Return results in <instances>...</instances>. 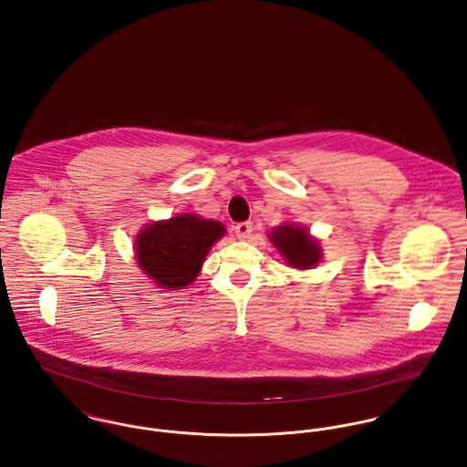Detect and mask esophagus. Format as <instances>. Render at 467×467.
Segmentation results:
<instances>
[{
	"label": "esophagus",
	"instance_id": "1",
	"mask_svg": "<svg viewBox=\"0 0 467 467\" xmlns=\"http://www.w3.org/2000/svg\"><path fill=\"white\" fill-rule=\"evenodd\" d=\"M234 233H236V238L238 240H247L251 236L252 223L251 222H242L234 227Z\"/></svg>",
	"mask_w": 467,
	"mask_h": 467
}]
</instances>
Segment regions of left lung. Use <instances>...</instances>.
Instances as JSON below:
<instances>
[{
    "label": "left lung",
    "instance_id": "8db88e82",
    "mask_svg": "<svg viewBox=\"0 0 467 467\" xmlns=\"http://www.w3.org/2000/svg\"><path fill=\"white\" fill-rule=\"evenodd\" d=\"M268 240L291 268L311 270L322 263V244L304 225L281 223L268 233Z\"/></svg>",
    "mask_w": 467,
    "mask_h": 467
}]
</instances>
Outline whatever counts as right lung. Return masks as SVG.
<instances>
[{"label":"right lung","instance_id":"obj_1","mask_svg":"<svg viewBox=\"0 0 467 467\" xmlns=\"http://www.w3.org/2000/svg\"><path fill=\"white\" fill-rule=\"evenodd\" d=\"M223 234L222 222L195 213L156 220L137 234L135 259L156 286L182 289L197 279L208 252Z\"/></svg>","mask_w":467,"mask_h":467}]
</instances>
